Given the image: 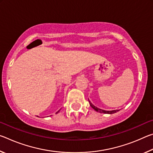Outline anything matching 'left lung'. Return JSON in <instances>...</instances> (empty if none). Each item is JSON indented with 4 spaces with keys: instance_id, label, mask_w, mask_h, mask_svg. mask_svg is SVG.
<instances>
[{
    "instance_id": "obj_1",
    "label": "left lung",
    "mask_w": 153,
    "mask_h": 153,
    "mask_svg": "<svg viewBox=\"0 0 153 153\" xmlns=\"http://www.w3.org/2000/svg\"><path fill=\"white\" fill-rule=\"evenodd\" d=\"M88 102H89V104L91 106V107L92 108H94V109L97 111V112H99V113H105V114H113V113H117V111H119L120 110H113V111H105V110H102V109H100V108H98L97 107H95L94 105H92V103L90 102V100L88 99Z\"/></svg>"
}]
</instances>
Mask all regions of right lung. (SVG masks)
Wrapping results in <instances>:
<instances>
[{
	"label": "right lung",
	"instance_id": "add662e5",
	"mask_svg": "<svg viewBox=\"0 0 153 153\" xmlns=\"http://www.w3.org/2000/svg\"><path fill=\"white\" fill-rule=\"evenodd\" d=\"M59 111H60V110H59ZM59 111H57V112H56V113H59Z\"/></svg>",
	"mask_w": 153,
	"mask_h": 153
}]
</instances>
